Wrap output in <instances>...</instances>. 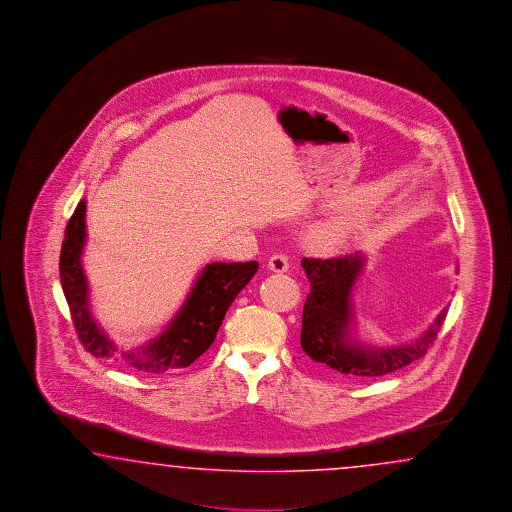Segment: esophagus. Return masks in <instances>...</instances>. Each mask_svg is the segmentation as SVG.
<instances>
[{"mask_svg":"<svg viewBox=\"0 0 512 512\" xmlns=\"http://www.w3.org/2000/svg\"><path fill=\"white\" fill-rule=\"evenodd\" d=\"M267 267H269V271L272 272H287L289 269V260H287V256H283V254H274L267 261Z\"/></svg>","mask_w":512,"mask_h":512,"instance_id":"esophagus-1","label":"esophagus"}]
</instances>
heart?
Wrapping results in <instances>:
<instances>
[{
  "mask_svg": "<svg viewBox=\"0 0 512 512\" xmlns=\"http://www.w3.org/2000/svg\"><path fill=\"white\" fill-rule=\"evenodd\" d=\"M348 234V229L342 227V225H329L318 232V243L324 247V249H335L338 247L344 238Z\"/></svg>",
  "mask_w": 512,
  "mask_h": 512,
  "instance_id": "heart-1",
  "label": "heart"
}]
</instances>
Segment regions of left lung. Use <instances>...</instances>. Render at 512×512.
Listing matches in <instances>:
<instances>
[{
  "mask_svg": "<svg viewBox=\"0 0 512 512\" xmlns=\"http://www.w3.org/2000/svg\"><path fill=\"white\" fill-rule=\"evenodd\" d=\"M366 263L364 252L333 260H302L311 283L302 316V349L309 359L349 377H381L425 357L448 313L446 305L410 342L377 346L360 340L355 291Z\"/></svg>",
  "mask_w": 512,
  "mask_h": 512,
  "instance_id": "8db88e82",
  "label": "left lung"
}]
</instances>
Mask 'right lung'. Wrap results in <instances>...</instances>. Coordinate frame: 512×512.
<instances>
[{
	"label": "right lung",
	"instance_id": "add662e5",
	"mask_svg": "<svg viewBox=\"0 0 512 512\" xmlns=\"http://www.w3.org/2000/svg\"><path fill=\"white\" fill-rule=\"evenodd\" d=\"M86 208V199H82L67 223L60 252V282L84 348L97 359H109L119 348L93 315L91 289L82 261L87 241ZM256 271L258 261L207 263L199 269L183 304L161 326V331L144 344L122 349L120 359L142 373L188 368L212 346L230 304Z\"/></svg>",
	"mask_w": 512,
	"mask_h": 512
}]
</instances>
